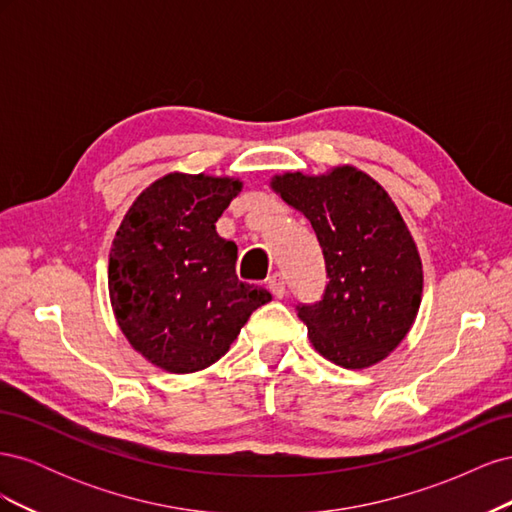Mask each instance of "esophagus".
<instances>
[{
	"label": "esophagus",
	"instance_id": "34e87169",
	"mask_svg": "<svg viewBox=\"0 0 512 512\" xmlns=\"http://www.w3.org/2000/svg\"><path fill=\"white\" fill-rule=\"evenodd\" d=\"M267 286H269V290L275 294L277 299H282L284 294H286V280H284L282 273H273L269 280H267Z\"/></svg>",
	"mask_w": 512,
	"mask_h": 512
}]
</instances>
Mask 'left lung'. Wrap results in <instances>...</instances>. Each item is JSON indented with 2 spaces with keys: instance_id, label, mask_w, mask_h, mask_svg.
<instances>
[{
  "instance_id": "8db88e82",
  "label": "left lung",
  "mask_w": 512,
  "mask_h": 512,
  "mask_svg": "<svg viewBox=\"0 0 512 512\" xmlns=\"http://www.w3.org/2000/svg\"><path fill=\"white\" fill-rule=\"evenodd\" d=\"M271 188L305 215L322 247V299L297 305L309 342L346 369L380 363L410 331L423 294L421 256L391 196L354 166L275 175Z\"/></svg>"
}]
</instances>
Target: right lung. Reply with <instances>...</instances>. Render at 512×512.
<instances>
[{"label": "right lung", "instance_id": "right-lung-1", "mask_svg": "<svg viewBox=\"0 0 512 512\" xmlns=\"http://www.w3.org/2000/svg\"><path fill=\"white\" fill-rule=\"evenodd\" d=\"M241 192L230 177L170 173L134 200L108 258L119 329L160 369L192 374L228 352L271 294L235 273L237 245L215 232Z\"/></svg>", "mask_w": 512, "mask_h": 512}]
</instances>
